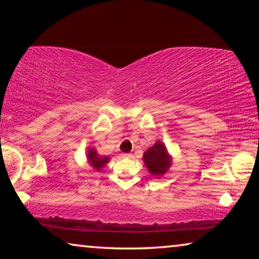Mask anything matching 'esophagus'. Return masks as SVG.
<instances>
[{
    "instance_id": "obj_1",
    "label": "esophagus",
    "mask_w": 259,
    "mask_h": 259,
    "mask_svg": "<svg viewBox=\"0 0 259 259\" xmlns=\"http://www.w3.org/2000/svg\"><path fill=\"white\" fill-rule=\"evenodd\" d=\"M122 156H123V157H133V154H131V153H122Z\"/></svg>"
}]
</instances>
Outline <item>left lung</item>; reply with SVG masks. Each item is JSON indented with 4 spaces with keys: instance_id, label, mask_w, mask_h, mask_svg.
<instances>
[{
    "instance_id": "obj_1",
    "label": "left lung",
    "mask_w": 259,
    "mask_h": 259,
    "mask_svg": "<svg viewBox=\"0 0 259 259\" xmlns=\"http://www.w3.org/2000/svg\"><path fill=\"white\" fill-rule=\"evenodd\" d=\"M143 161L152 176L161 177L166 174L172 164V156L168 152L164 143L157 140L154 145L145 151Z\"/></svg>"
}]
</instances>
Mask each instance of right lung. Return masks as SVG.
<instances>
[{
	"mask_svg": "<svg viewBox=\"0 0 259 259\" xmlns=\"http://www.w3.org/2000/svg\"><path fill=\"white\" fill-rule=\"evenodd\" d=\"M111 157L107 155H99L97 150L95 147H89L87 151V161L90 166L96 170V171H100L105 165L108 163V161Z\"/></svg>",
	"mask_w": 259,
	"mask_h": 259,
	"instance_id": "1",
	"label": "right lung"
}]
</instances>
